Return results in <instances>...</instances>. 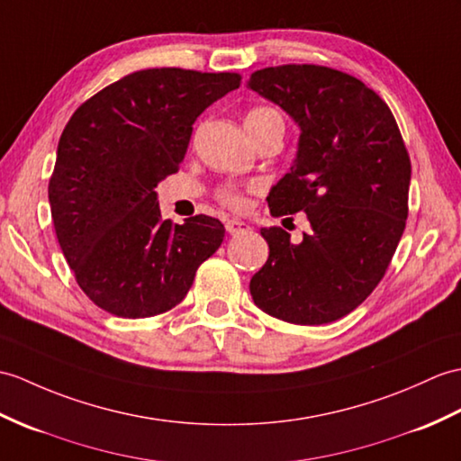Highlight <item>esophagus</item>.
Returning <instances> with one entry per match:
<instances>
[{
	"instance_id": "34e87169",
	"label": "esophagus",
	"mask_w": 461,
	"mask_h": 461,
	"mask_svg": "<svg viewBox=\"0 0 461 461\" xmlns=\"http://www.w3.org/2000/svg\"><path fill=\"white\" fill-rule=\"evenodd\" d=\"M226 230L230 235H238V233H243V231H249V223H245L241 220H228L226 221Z\"/></svg>"
}]
</instances>
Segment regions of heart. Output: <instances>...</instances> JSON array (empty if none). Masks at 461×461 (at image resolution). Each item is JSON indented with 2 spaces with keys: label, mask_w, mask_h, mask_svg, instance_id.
Segmentation results:
<instances>
[{
  "label": "heart",
  "mask_w": 461,
  "mask_h": 461,
  "mask_svg": "<svg viewBox=\"0 0 461 461\" xmlns=\"http://www.w3.org/2000/svg\"><path fill=\"white\" fill-rule=\"evenodd\" d=\"M265 123H283V117L279 112L273 108H267V105H257V108H251L248 115H245V125L257 127ZM218 200L230 210H243L245 204H248V200H245V192L231 185H226L218 190Z\"/></svg>",
  "instance_id": "heart-1"
}]
</instances>
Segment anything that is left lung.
Masks as SVG:
<instances>
[{"label":"left lung","instance_id":"1","mask_svg":"<svg viewBox=\"0 0 461 461\" xmlns=\"http://www.w3.org/2000/svg\"><path fill=\"white\" fill-rule=\"evenodd\" d=\"M249 88L301 127L298 155L269 192L271 216L304 212L301 243L263 228L269 259L249 291L263 312L301 326L356 310L389 269L409 218L411 157L381 95L320 64L253 72Z\"/></svg>","mask_w":461,"mask_h":461}]
</instances>
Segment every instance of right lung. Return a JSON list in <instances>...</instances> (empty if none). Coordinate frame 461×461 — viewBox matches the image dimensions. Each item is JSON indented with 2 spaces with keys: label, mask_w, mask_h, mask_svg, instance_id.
<instances>
[{
  "label": "right lung",
  "mask_w": 461,
  "mask_h": 461,
  "mask_svg": "<svg viewBox=\"0 0 461 461\" xmlns=\"http://www.w3.org/2000/svg\"><path fill=\"white\" fill-rule=\"evenodd\" d=\"M238 72L147 68L94 94L60 135L49 180L57 240L78 286L105 312L175 308L223 241L216 218H160L155 186L175 175L192 123L240 88Z\"/></svg>",
  "instance_id": "1"
}]
</instances>
